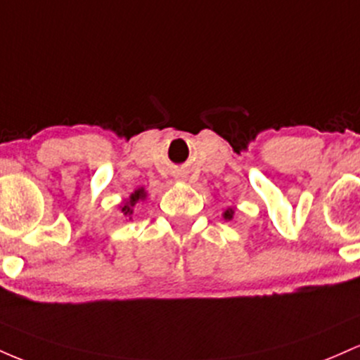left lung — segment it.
Instances as JSON below:
<instances>
[{"mask_svg":"<svg viewBox=\"0 0 360 360\" xmlns=\"http://www.w3.org/2000/svg\"><path fill=\"white\" fill-rule=\"evenodd\" d=\"M223 216H224V219H231V217H233V209H228V211H224Z\"/></svg>","mask_w":360,"mask_h":360,"instance_id":"8db88e82","label":"left lung"}]
</instances>
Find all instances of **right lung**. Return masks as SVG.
<instances>
[{"mask_svg": "<svg viewBox=\"0 0 360 360\" xmlns=\"http://www.w3.org/2000/svg\"><path fill=\"white\" fill-rule=\"evenodd\" d=\"M146 195H148L146 191L141 187V188H137V191L132 192L131 195H129L127 200H124V204L120 205V211H122V214L127 217V219H132V214H134L136 204L137 202L146 199Z\"/></svg>", "mask_w": 360, "mask_h": 360, "instance_id": "obj_1", "label": "right lung"}]
</instances>
